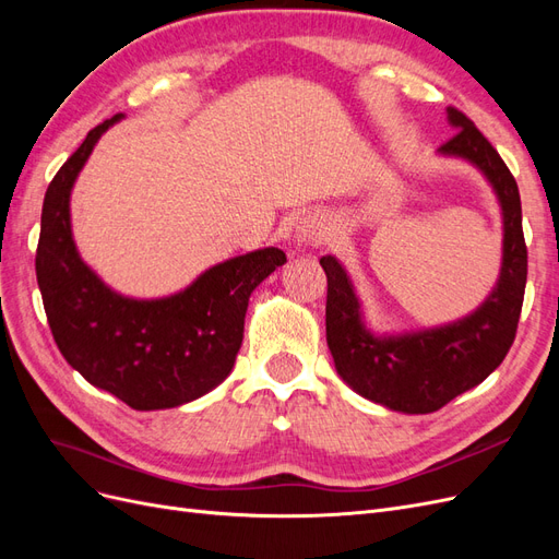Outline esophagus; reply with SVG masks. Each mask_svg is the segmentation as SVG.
I'll use <instances>...</instances> for the list:
<instances>
[{"label":"esophagus","instance_id":"34e87169","mask_svg":"<svg viewBox=\"0 0 559 559\" xmlns=\"http://www.w3.org/2000/svg\"><path fill=\"white\" fill-rule=\"evenodd\" d=\"M329 238H331V222L326 214L306 212L298 218L296 230H294V242L298 249L317 247L321 242H326Z\"/></svg>","mask_w":559,"mask_h":559}]
</instances>
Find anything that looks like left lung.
Masks as SVG:
<instances>
[{
  "label": "left lung",
  "instance_id": "obj_1",
  "mask_svg": "<svg viewBox=\"0 0 559 559\" xmlns=\"http://www.w3.org/2000/svg\"><path fill=\"white\" fill-rule=\"evenodd\" d=\"M452 138L438 154L464 158L492 183L503 216V257L497 286L478 310L452 324L403 335H376L361 319L347 270L321 257L326 292V343L335 370L354 392L389 411L427 415L480 384L509 354L527 284V245L515 177L460 109L448 107Z\"/></svg>",
  "mask_w": 559,
  "mask_h": 559
}]
</instances>
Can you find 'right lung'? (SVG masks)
Listing matches in <instances>:
<instances>
[{"mask_svg":"<svg viewBox=\"0 0 559 559\" xmlns=\"http://www.w3.org/2000/svg\"><path fill=\"white\" fill-rule=\"evenodd\" d=\"M121 118L116 114L93 128L48 183L37 282L67 364L134 411L177 408L228 378L242 345L249 296L286 257L277 247L242 253L165 298L116 294L79 257L70 195L97 140Z\"/></svg>","mask_w":559,"mask_h":559,"instance_id":"right-lung-1","label":"right lung"}]
</instances>
